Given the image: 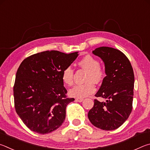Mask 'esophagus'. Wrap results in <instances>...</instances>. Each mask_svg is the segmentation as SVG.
Returning <instances> with one entry per match:
<instances>
[{
	"instance_id": "obj_1",
	"label": "esophagus",
	"mask_w": 150,
	"mask_h": 150,
	"mask_svg": "<svg viewBox=\"0 0 150 150\" xmlns=\"http://www.w3.org/2000/svg\"><path fill=\"white\" fill-rule=\"evenodd\" d=\"M83 99L82 98H76L75 99V101L76 102H82V101H83Z\"/></svg>"
}]
</instances>
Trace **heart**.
<instances>
[{
	"mask_svg": "<svg viewBox=\"0 0 150 150\" xmlns=\"http://www.w3.org/2000/svg\"><path fill=\"white\" fill-rule=\"evenodd\" d=\"M78 64L80 67L88 71L83 84L76 85L69 91L71 96L78 98H85L92 94L96 91V86L94 83H99L105 77V71L104 68L99 64V61L95 57L91 55H86L83 57ZM62 80L66 85L72 86L73 84L74 71L70 67L64 68L62 72Z\"/></svg>",
	"mask_w": 150,
	"mask_h": 150,
	"instance_id": "b5f03b06",
	"label": "heart"
}]
</instances>
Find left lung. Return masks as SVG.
Instances as JSON below:
<instances>
[{"label": "left lung", "instance_id": "obj_1", "mask_svg": "<svg viewBox=\"0 0 150 150\" xmlns=\"http://www.w3.org/2000/svg\"><path fill=\"white\" fill-rule=\"evenodd\" d=\"M92 53L101 58L105 65L106 76L88 112L91 124L104 130L120 127L130 116L132 109L134 75L128 58L120 51L109 47L96 49Z\"/></svg>", "mask_w": 150, "mask_h": 150}]
</instances>
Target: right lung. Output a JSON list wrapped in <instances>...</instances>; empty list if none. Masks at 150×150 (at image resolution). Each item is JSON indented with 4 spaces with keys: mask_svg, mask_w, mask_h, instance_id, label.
<instances>
[{
    "mask_svg": "<svg viewBox=\"0 0 150 150\" xmlns=\"http://www.w3.org/2000/svg\"><path fill=\"white\" fill-rule=\"evenodd\" d=\"M78 56V52L47 51L31 55L20 64L14 86V106L31 130L48 134L64 122L67 106L74 99L67 98L62 72Z\"/></svg>",
    "mask_w": 150,
    "mask_h": 150,
    "instance_id": "right-lung-1",
    "label": "right lung"
}]
</instances>
